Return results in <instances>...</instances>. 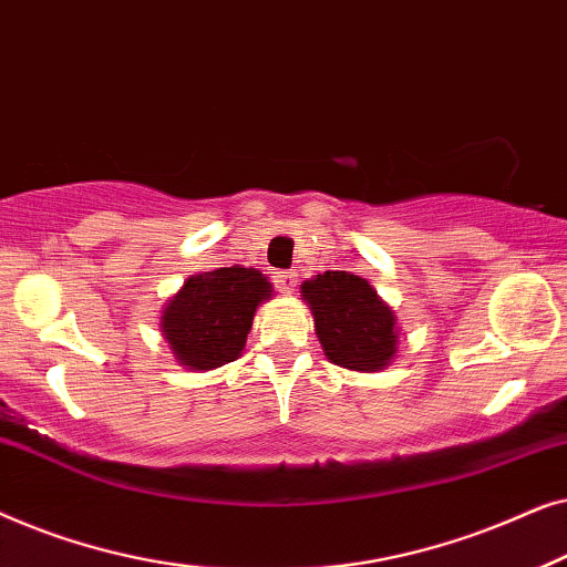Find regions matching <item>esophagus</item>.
Instances as JSON below:
<instances>
[{
    "instance_id": "34e87169",
    "label": "esophagus",
    "mask_w": 567,
    "mask_h": 567,
    "mask_svg": "<svg viewBox=\"0 0 567 567\" xmlns=\"http://www.w3.org/2000/svg\"><path fill=\"white\" fill-rule=\"evenodd\" d=\"M274 284L281 293H293V289H297V274H291V270H276Z\"/></svg>"
}]
</instances>
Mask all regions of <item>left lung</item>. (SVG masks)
Listing matches in <instances>:
<instances>
[{
  "mask_svg": "<svg viewBox=\"0 0 567 567\" xmlns=\"http://www.w3.org/2000/svg\"><path fill=\"white\" fill-rule=\"evenodd\" d=\"M315 320V336L336 367L382 371L398 355L400 324L394 309L367 278L348 270H324L301 284Z\"/></svg>",
  "mask_w": 567,
  "mask_h": 567,
  "instance_id": "obj_1",
  "label": "left lung"
}]
</instances>
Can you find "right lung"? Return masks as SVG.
<instances>
[{"mask_svg": "<svg viewBox=\"0 0 567 567\" xmlns=\"http://www.w3.org/2000/svg\"><path fill=\"white\" fill-rule=\"evenodd\" d=\"M274 297L258 268H216L188 276L159 315L175 361L190 371H212L243 355L255 312Z\"/></svg>", "mask_w": 567, "mask_h": 567, "instance_id": "obj_1", "label": "right lung"}]
</instances>
